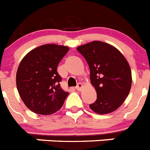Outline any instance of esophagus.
<instances>
[{"mask_svg": "<svg viewBox=\"0 0 150 150\" xmlns=\"http://www.w3.org/2000/svg\"><path fill=\"white\" fill-rule=\"evenodd\" d=\"M82 88H83V84L80 83H79L77 84V86H76V89L77 90V91H81Z\"/></svg>", "mask_w": 150, "mask_h": 150, "instance_id": "esophagus-1", "label": "esophagus"}]
</instances>
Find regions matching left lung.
Instances as JSON below:
<instances>
[{
  "mask_svg": "<svg viewBox=\"0 0 150 150\" xmlns=\"http://www.w3.org/2000/svg\"><path fill=\"white\" fill-rule=\"evenodd\" d=\"M90 69L91 83L97 100L89 107L99 114H106L120 107L129 94L132 71L125 58L115 47L93 41L76 48Z\"/></svg>",
  "mask_w": 150,
  "mask_h": 150,
  "instance_id": "8db88e82",
  "label": "left lung"
}]
</instances>
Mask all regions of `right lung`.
I'll list each match as a JSON object with an SVG mask.
<instances>
[{"mask_svg": "<svg viewBox=\"0 0 150 150\" xmlns=\"http://www.w3.org/2000/svg\"><path fill=\"white\" fill-rule=\"evenodd\" d=\"M67 46L46 44L24 57L16 73V86L26 107L35 113L50 115L60 110L68 95L60 86L57 67Z\"/></svg>", "mask_w": 150, "mask_h": 150, "instance_id": "right-lung-1", "label": "right lung"}]
</instances>
